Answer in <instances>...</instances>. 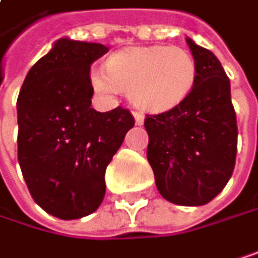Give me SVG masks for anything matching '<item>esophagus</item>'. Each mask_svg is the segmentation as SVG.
Returning a JSON list of instances; mask_svg holds the SVG:
<instances>
[{
    "instance_id": "esophagus-1",
    "label": "esophagus",
    "mask_w": 258,
    "mask_h": 258,
    "mask_svg": "<svg viewBox=\"0 0 258 258\" xmlns=\"http://www.w3.org/2000/svg\"><path fill=\"white\" fill-rule=\"evenodd\" d=\"M133 116H135L136 125H142V123H144V119H145V116H144L141 111H135V113H133Z\"/></svg>"
}]
</instances>
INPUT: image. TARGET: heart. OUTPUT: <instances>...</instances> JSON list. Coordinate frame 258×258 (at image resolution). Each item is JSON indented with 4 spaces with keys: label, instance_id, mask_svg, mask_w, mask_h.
I'll use <instances>...</instances> for the list:
<instances>
[{
    "label": "heart",
    "instance_id": "obj_1",
    "mask_svg": "<svg viewBox=\"0 0 258 258\" xmlns=\"http://www.w3.org/2000/svg\"><path fill=\"white\" fill-rule=\"evenodd\" d=\"M108 70L90 72L93 87L104 95L128 91L132 102L145 111H167L182 104L192 91L197 64L192 54L180 47L139 45L114 53Z\"/></svg>",
    "mask_w": 258,
    "mask_h": 258
}]
</instances>
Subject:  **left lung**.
<instances>
[{
    "instance_id": "8db88e82",
    "label": "left lung",
    "mask_w": 258,
    "mask_h": 258,
    "mask_svg": "<svg viewBox=\"0 0 258 258\" xmlns=\"http://www.w3.org/2000/svg\"><path fill=\"white\" fill-rule=\"evenodd\" d=\"M197 64L189 96L177 107L145 117L147 157L159 192L171 204L211 202L232 176L237 119L229 79L214 53L186 38Z\"/></svg>"
}]
</instances>
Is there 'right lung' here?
Returning a JSON list of instances; mask_svg holds the SVG:
<instances>
[{
	"mask_svg": "<svg viewBox=\"0 0 258 258\" xmlns=\"http://www.w3.org/2000/svg\"><path fill=\"white\" fill-rule=\"evenodd\" d=\"M108 51L96 42L58 39L27 73L18 96V162L36 204L73 220L95 213L105 170L135 117L91 108L90 67Z\"/></svg>",
	"mask_w": 258,
	"mask_h": 258,
	"instance_id": "obj_1",
	"label": "right lung"
}]
</instances>
